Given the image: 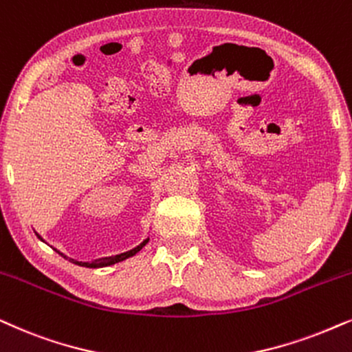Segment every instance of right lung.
<instances>
[{"label": "right lung", "mask_w": 352, "mask_h": 352, "mask_svg": "<svg viewBox=\"0 0 352 352\" xmlns=\"http://www.w3.org/2000/svg\"><path fill=\"white\" fill-rule=\"evenodd\" d=\"M36 234V237H38L40 241H43V237L38 234V232H35ZM45 243V241H43ZM148 243V237L147 239H144L142 243H140L139 245H137V248H134V249H131V250H127V252H122V254H118V255H111V257H103V258H97V260H92V262H79V260H74V258H71V257H67V255H65L63 252H59L58 249H54L56 250V252L61 255V257H65L66 260H69V262H72V263H76V265H79V267H87V268H102V267H109V265H115V263H118V262H122V260H126V258H129V257H132V255H135L137 252H139L140 249L144 248L145 244Z\"/></svg>", "instance_id": "1"}]
</instances>
